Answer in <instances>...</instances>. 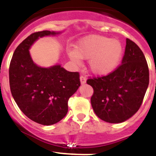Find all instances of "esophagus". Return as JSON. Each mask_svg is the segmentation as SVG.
I'll list each match as a JSON object with an SVG mask.
<instances>
[{"instance_id":"1","label":"esophagus","mask_w":156,"mask_h":156,"mask_svg":"<svg viewBox=\"0 0 156 156\" xmlns=\"http://www.w3.org/2000/svg\"><path fill=\"white\" fill-rule=\"evenodd\" d=\"M80 79L81 84H84L85 83H86V81H87L86 77H84V76H80Z\"/></svg>"}]
</instances>
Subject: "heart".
Returning <instances> with one entry per match:
<instances>
[{"label": "heart", "mask_w": 156, "mask_h": 156, "mask_svg": "<svg viewBox=\"0 0 156 156\" xmlns=\"http://www.w3.org/2000/svg\"><path fill=\"white\" fill-rule=\"evenodd\" d=\"M123 48L120 41L100 35H91L80 40L76 49L68 51L69 58L76 66L82 58L89 59V68L97 76H106L115 71L121 62Z\"/></svg>", "instance_id": "obj_1"}]
</instances>
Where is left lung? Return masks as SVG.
I'll return each mask as SVG.
<instances>
[{
	"label": "left lung",
	"mask_w": 156,
	"mask_h": 156,
	"mask_svg": "<svg viewBox=\"0 0 156 156\" xmlns=\"http://www.w3.org/2000/svg\"><path fill=\"white\" fill-rule=\"evenodd\" d=\"M122 64L112 73L89 79L93 87L92 108L101 119L119 123L140 108L149 83V71L142 51L134 42L126 41Z\"/></svg>",
	"instance_id": "1"
}]
</instances>
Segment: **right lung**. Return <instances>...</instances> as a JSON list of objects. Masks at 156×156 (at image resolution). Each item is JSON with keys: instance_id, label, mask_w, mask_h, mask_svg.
<instances>
[{"instance_id": "add662e5", "label": "right lung", "mask_w": 156, "mask_h": 156, "mask_svg": "<svg viewBox=\"0 0 156 156\" xmlns=\"http://www.w3.org/2000/svg\"><path fill=\"white\" fill-rule=\"evenodd\" d=\"M62 33L44 30L32 34L17 47L9 66V83L15 101L29 119L45 126L66 116L69 98L80 86V75L61 65L48 68L37 66L30 49L39 38Z\"/></svg>"}]
</instances>
